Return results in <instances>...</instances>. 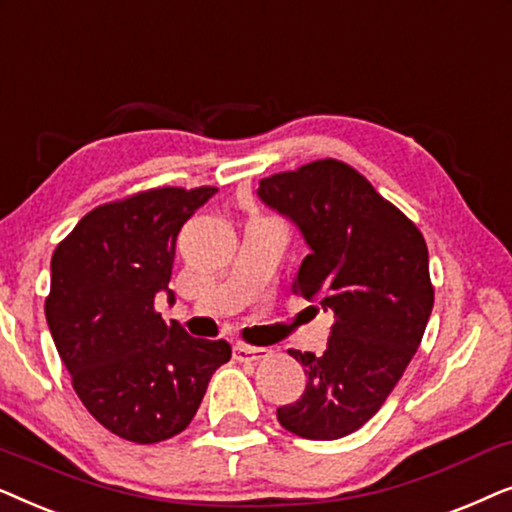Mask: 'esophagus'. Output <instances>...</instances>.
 Instances as JSON below:
<instances>
[{
    "mask_svg": "<svg viewBox=\"0 0 512 512\" xmlns=\"http://www.w3.org/2000/svg\"><path fill=\"white\" fill-rule=\"evenodd\" d=\"M234 358L238 360V363H260V360L269 358V351L260 349V346L236 344L234 346Z\"/></svg>",
    "mask_w": 512,
    "mask_h": 512,
    "instance_id": "34e87169",
    "label": "esophagus"
}]
</instances>
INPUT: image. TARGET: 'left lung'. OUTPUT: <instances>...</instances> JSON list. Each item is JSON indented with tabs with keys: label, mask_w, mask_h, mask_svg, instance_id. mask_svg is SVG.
<instances>
[{
	"label": "left lung",
	"mask_w": 512,
	"mask_h": 512,
	"mask_svg": "<svg viewBox=\"0 0 512 512\" xmlns=\"http://www.w3.org/2000/svg\"><path fill=\"white\" fill-rule=\"evenodd\" d=\"M257 196L309 245L292 292L335 313L323 356L288 351L304 367L306 388L276 417L299 438H344L379 412L424 337L433 311L426 241L337 159L264 177Z\"/></svg>",
	"instance_id": "left-lung-1"
}]
</instances>
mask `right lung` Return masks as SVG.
<instances>
[{
	"label": "right lung",
	"mask_w": 512,
	"mask_h": 512,
	"mask_svg": "<svg viewBox=\"0 0 512 512\" xmlns=\"http://www.w3.org/2000/svg\"><path fill=\"white\" fill-rule=\"evenodd\" d=\"M215 187H159L79 220L51 260L46 323L79 400L107 431L152 445L182 433L231 358L224 339L189 337L154 311L168 292L182 224Z\"/></svg>",
	"instance_id": "add662e5"
}]
</instances>
